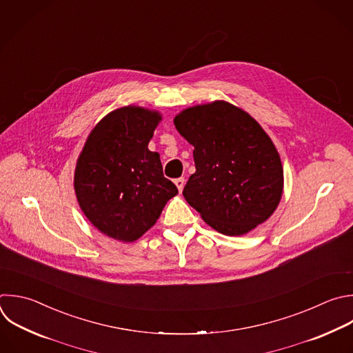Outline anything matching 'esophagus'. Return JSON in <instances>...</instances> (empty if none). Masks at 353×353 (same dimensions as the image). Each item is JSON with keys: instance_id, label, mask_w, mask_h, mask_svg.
Masks as SVG:
<instances>
[{"instance_id": "34e87169", "label": "esophagus", "mask_w": 353, "mask_h": 353, "mask_svg": "<svg viewBox=\"0 0 353 353\" xmlns=\"http://www.w3.org/2000/svg\"><path fill=\"white\" fill-rule=\"evenodd\" d=\"M174 184H176V187H177V190L181 192L183 191V188H184V184H185V180L183 179V177H179V179H176L174 180Z\"/></svg>"}]
</instances>
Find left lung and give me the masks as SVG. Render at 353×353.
Here are the masks:
<instances>
[{
  "label": "left lung",
  "instance_id": "1",
  "mask_svg": "<svg viewBox=\"0 0 353 353\" xmlns=\"http://www.w3.org/2000/svg\"><path fill=\"white\" fill-rule=\"evenodd\" d=\"M194 147L195 173L183 195L224 236H244L277 209L284 172L272 139L254 117L225 101L190 106L174 117Z\"/></svg>",
  "mask_w": 353,
  "mask_h": 353
}]
</instances>
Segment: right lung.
Returning a JSON list of instances; mask_svg holds the SVG:
<instances>
[{
    "instance_id": "obj_1",
    "label": "right lung",
    "mask_w": 353,
    "mask_h": 353,
    "mask_svg": "<svg viewBox=\"0 0 353 353\" xmlns=\"http://www.w3.org/2000/svg\"><path fill=\"white\" fill-rule=\"evenodd\" d=\"M162 114L129 105L109 112L88 134L74 169L80 209L105 236L133 243L179 194L163 176L158 152L148 150Z\"/></svg>"
}]
</instances>
